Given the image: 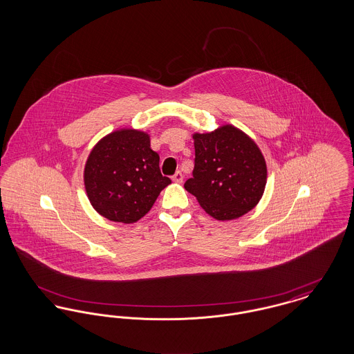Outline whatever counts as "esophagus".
I'll return each instance as SVG.
<instances>
[{
  "instance_id": "esophagus-1",
  "label": "esophagus",
  "mask_w": 354,
  "mask_h": 354,
  "mask_svg": "<svg viewBox=\"0 0 354 354\" xmlns=\"http://www.w3.org/2000/svg\"><path fill=\"white\" fill-rule=\"evenodd\" d=\"M172 182H175V183H182V182H183V175H182L180 171H176V172L174 174Z\"/></svg>"
}]
</instances>
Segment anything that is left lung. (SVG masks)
Masks as SVG:
<instances>
[{"label": "left lung", "mask_w": 354, "mask_h": 354, "mask_svg": "<svg viewBox=\"0 0 354 354\" xmlns=\"http://www.w3.org/2000/svg\"><path fill=\"white\" fill-rule=\"evenodd\" d=\"M195 167L185 188L216 220L245 215L260 202L267 185L264 155L250 135L234 124L194 133Z\"/></svg>", "instance_id": "8db88e82"}]
</instances>
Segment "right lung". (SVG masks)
Wrapping results in <instances>:
<instances>
[{"label":"right lung","mask_w":354,"mask_h":354,"mask_svg":"<svg viewBox=\"0 0 354 354\" xmlns=\"http://www.w3.org/2000/svg\"><path fill=\"white\" fill-rule=\"evenodd\" d=\"M84 183L90 204L101 216L133 224L151 209L171 180L160 174L150 135L124 127L104 135L91 149Z\"/></svg>","instance_id":"add662e5"}]
</instances>
